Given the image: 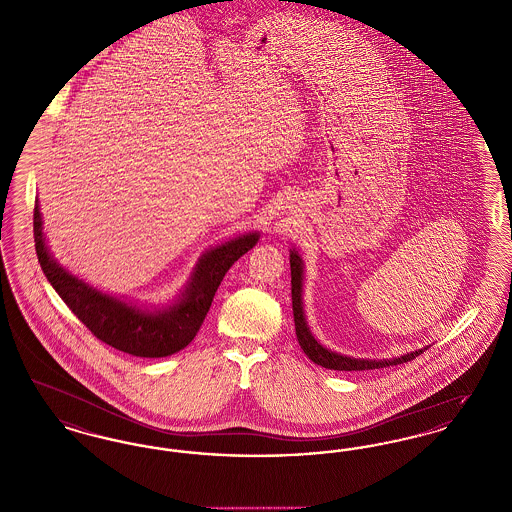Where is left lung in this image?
Returning <instances> with one entry per match:
<instances>
[{
  "label": "left lung",
  "mask_w": 512,
  "mask_h": 512,
  "mask_svg": "<svg viewBox=\"0 0 512 512\" xmlns=\"http://www.w3.org/2000/svg\"><path fill=\"white\" fill-rule=\"evenodd\" d=\"M290 268H292V307L293 320H295V334L301 349L305 351V355L315 363V365L330 368V370H374V368H386V366L401 365L407 361H413L420 353H424V349L411 351L407 355L395 357V359H384V361H372V359H353V357H345L340 353H334L326 347H322L315 336L311 334L305 313H303V261L299 257V253L292 249L290 251Z\"/></svg>",
  "instance_id": "1"
}]
</instances>
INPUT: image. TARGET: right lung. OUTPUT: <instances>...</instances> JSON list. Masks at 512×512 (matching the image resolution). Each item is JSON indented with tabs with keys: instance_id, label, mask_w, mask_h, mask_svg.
<instances>
[{
	"instance_id": "obj_1",
	"label": "right lung",
	"mask_w": 512,
	"mask_h": 512,
	"mask_svg": "<svg viewBox=\"0 0 512 512\" xmlns=\"http://www.w3.org/2000/svg\"><path fill=\"white\" fill-rule=\"evenodd\" d=\"M34 242L38 263L49 284L98 340L136 357H169L194 340L209 313L228 268L259 242V232L238 236L207 251L195 265L190 284L165 309L146 311L99 292L61 267L49 253L38 201L34 205Z\"/></svg>"
}]
</instances>
